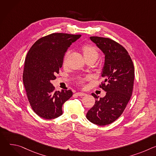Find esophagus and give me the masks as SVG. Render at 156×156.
<instances>
[{
	"mask_svg": "<svg viewBox=\"0 0 156 156\" xmlns=\"http://www.w3.org/2000/svg\"><path fill=\"white\" fill-rule=\"evenodd\" d=\"M76 94L77 96H86V94L84 93H82V92H78L76 93Z\"/></svg>",
	"mask_w": 156,
	"mask_h": 156,
	"instance_id": "1",
	"label": "esophagus"
}]
</instances>
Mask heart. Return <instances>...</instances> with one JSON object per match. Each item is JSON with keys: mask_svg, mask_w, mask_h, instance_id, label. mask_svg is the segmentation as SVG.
I'll use <instances>...</instances> for the list:
<instances>
[{"mask_svg": "<svg viewBox=\"0 0 156 156\" xmlns=\"http://www.w3.org/2000/svg\"><path fill=\"white\" fill-rule=\"evenodd\" d=\"M80 50L83 53L86 61H94L95 62L99 57V52L98 48L92 44L86 43L82 45L80 48ZM66 55L65 56L63 61V65H65L66 63ZM86 78L83 79L80 81V84H83Z\"/></svg>", "mask_w": 156, "mask_h": 156, "instance_id": "b5f03b06", "label": "heart"}]
</instances>
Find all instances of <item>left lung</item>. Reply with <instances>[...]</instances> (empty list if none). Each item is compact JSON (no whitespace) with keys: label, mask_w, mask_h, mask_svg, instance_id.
I'll use <instances>...</instances> for the list:
<instances>
[{"label":"left lung","mask_w":156,"mask_h":156,"mask_svg":"<svg viewBox=\"0 0 156 156\" xmlns=\"http://www.w3.org/2000/svg\"><path fill=\"white\" fill-rule=\"evenodd\" d=\"M90 39L105 54L101 74L105 80L99 87L106 95L98 99L97 95L91 94L96 100L86 118L94 124L104 126L115 121L123 112L132 95L135 69L128 52L121 44L107 37L91 36Z\"/></svg>","instance_id":"left-lung-1"}]
</instances>
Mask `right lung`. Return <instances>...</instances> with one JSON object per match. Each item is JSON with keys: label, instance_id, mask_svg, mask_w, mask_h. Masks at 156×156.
<instances>
[{"label": "right lung", "instance_id": "add662e5", "mask_svg": "<svg viewBox=\"0 0 156 156\" xmlns=\"http://www.w3.org/2000/svg\"><path fill=\"white\" fill-rule=\"evenodd\" d=\"M80 37V34L52 33L36 41L27 54L23 81L30 105L41 118L60 116L62 105L73 95L71 90L55 91L51 81L59 73L66 50Z\"/></svg>", "mask_w": 156, "mask_h": 156}]
</instances>
